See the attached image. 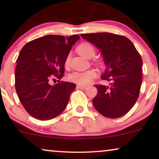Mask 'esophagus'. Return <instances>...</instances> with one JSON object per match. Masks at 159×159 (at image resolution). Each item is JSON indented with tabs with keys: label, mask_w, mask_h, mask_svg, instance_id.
<instances>
[{
	"label": "esophagus",
	"mask_w": 159,
	"mask_h": 159,
	"mask_svg": "<svg viewBox=\"0 0 159 159\" xmlns=\"http://www.w3.org/2000/svg\"><path fill=\"white\" fill-rule=\"evenodd\" d=\"M77 88L81 89V90H85V89H87V88H88V86H87V85H82V84H78Z\"/></svg>",
	"instance_id": "34e87169"
}]
</instances>
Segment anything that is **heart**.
<instances>
[{
	"label": "heart",
	"instance_id": "obj_1",
	"mask_svg": "<svg viewBox=\"0 0 159 159\" xmlns=\"http://www.w3.org/2000/svg\"><path fill=\"white\" fill-rule=\"evenodd\" d=\"M78 52L83 56L87 58H91L95 55V50L93 45L89 43H83L78 47ZM71 56L69 53L65 58V66H68L70 64ZM97 73L94 69H88L85 71H75L69 74L68 76V79L70 81L75 82V83L85 85L90 83L93 79L96 77Z\"/></svg>",
	"mask_w": 159,
	"mask_h": 159
}]
</instances>
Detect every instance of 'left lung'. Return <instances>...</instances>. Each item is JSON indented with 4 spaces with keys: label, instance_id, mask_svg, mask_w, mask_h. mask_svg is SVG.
<instances>
[{
    "label": "left lung",
    "instance_id": "1",
    "mask_svg": "<svg viewBox=\"0 0 159 159\" xmlns=\"http://www.w3.org/2000/svg\"><path fill=\"white\" fill-rule=\"evenodd\" d=\"M82 38L101 50L106 65L101 79L110 86L95 84L93 99L95 109L103 116L116 119L125 115L135 104L142 84L143 60L131 41L109 32L82 34Z\"/></svg>",
    "mask_w": 159,
    "mask_h": 159
}]
</instances>
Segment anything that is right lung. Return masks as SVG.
<instances>
[{"label": "right lung", "mask_w": 159, "mask_h": 159, "mask_svg": "<svg viewBox=\"0 0 159 159\" xmlns=\"http://www.w3.org/2000/svg\"><path fill=\"white\" fill-rule=\"evenodd\" d=\"M79 39L78 34L67 38L49 34L30 41L21 50L15 88L23 107L34 118L49 120L66 108L76 84L60 80L64 77L65 58ZM53 78L59 83L52 86L49 80Z\"/></svg>", "instance_id": "right-lung-1"}]
</instances>
